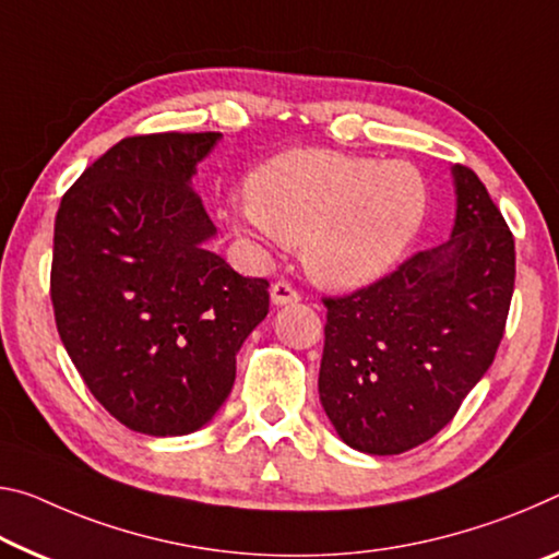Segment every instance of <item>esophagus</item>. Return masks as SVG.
Instances as JSON below:
<instances>
[{
    "instance_id": "esophagus-1",
    "label": "esophagus",
    "mask_w": 559,
    "mask_h": 559,
    "mask_svg": "<svg viewBox=\"0 0 559 559\" xmlns=\"http://www.w3.org/2000/svg\"><path fill=\"white\" fill-rule=\"evenodd\" d=\"M271 300H273V306H288V304H298L300 294L294 286H290L288 281H276L271 286Z\"/></svg>"
}]
</instances>
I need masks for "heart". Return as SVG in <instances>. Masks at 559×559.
<instances>
[{"instance_id":"obj_1","label":"heart","mask_w":559,"mask_h":559,"mask_svg":"<svg viewBox=\"0 0 559 559\" xmlns=\"http://www.w3.org/2000/svg\"><path fill=\"white\" fill-rule=\"evenodd\" d=\"M234 206L241 231L298 246L316 283L358 288L401 261L428 214V186L407 162L290 148L248 176Z\"/></svg>"}]
</instances>
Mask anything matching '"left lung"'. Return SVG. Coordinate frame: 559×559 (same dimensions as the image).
Returning <instances> with one entry per match:
<instances>
[{
  "label": "left lung",
  "mask_w": 559,
  "mask_h": 559,
  "mask_svg": "<svg viewBox=\"0 0 559 559\" xmlns=\"http://www.w3.org/2000/svg\"><path fill=\"white\" fill-rule=\"evenodd\" d=\"M455 226L356 294L325 298L318 376L323 411L345 445L401 455L453 420L508 321L515 238L467 166H453Z\"/></svg>",
  "instance_id": "8db88e82"
}]
</instances>
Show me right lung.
I'll return each mask as SVG.
<instances>
[{
	"instance_id": "obj_1",
	"label": "right lung",
	"mask_w": 559,
	"mask_h": 559,
	"mask_svg": "<svg viewBox=\"0 0 559 559\" xmlns=\"http://www.w3.org/2000/svg\"><path fill=\"white\" fill-rule=\"evenodd\" d=\"M218 131L121 139L79 176L55 221L51 304L69 358L129 430L189 436L236 380L269 313V281L236 273L191 179Z\"/></svg>"
}]
</instances>
